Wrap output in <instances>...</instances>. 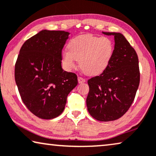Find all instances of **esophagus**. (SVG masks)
<instances>
[{
	"label": "esophagus",
	"instance_id": "34e87169",
	"mask_svg": "<svg viewBox=\"0 0 156 156\" xmlns=\"http://www.w3.org/2000/svg\"><path fill=\"white\" fill-rule=\"evenodd\" d=\"M78 80L79 83H83L85 82V79H84L82 77H80V76H79V77L78 78Z\"/></svg>",
	"mask_w": 156,
	"mask_h": 156
}]
</instances>
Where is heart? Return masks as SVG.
<instances>
[{
	"label": "heart",
	"mask_w": 156,
	"mask_h": 156,
	"mask_svg": "<svg viewBox=\"0 0 156 156\" xmlns=\"http://www.w3.org/2000/svg\"><path fill=\"white\" fill-rule=\"evenodd\" d=\"M68 49L61 54V63L66 71L75 69L79 60V66L88 75L102 73L110 63L114 54L112 41L106 37L82 34L72 38Z\"/></svg>",
	"instance_id": "b5f03b06"
}]
</instances>
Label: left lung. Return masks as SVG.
<instances>
[{"label":"left lung","mask_w":156,"mask_h":156,"mask_svg":"<svg viewBox=\"0 0 156 156\" xmlns=\"http://www.w3.org/2000/svg\"><path fill=\"white\" fill-rule=\"evenodd\" d=\"M115 37V50L107 69L87 81L90 90L87 110L100 122L119 119L131 107L140 82L139 58L134 49L119 32H105Z\"/></svg>","instance_id":"obj_1"}]
</instances>
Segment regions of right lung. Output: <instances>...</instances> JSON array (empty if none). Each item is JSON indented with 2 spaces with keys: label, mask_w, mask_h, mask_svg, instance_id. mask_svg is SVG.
<instances>
[{
  "label": "right lung",
  "mask_w": 156,
  "mask_h": 156,
  "mask_svg": "<svg viewBox=\"0 0 156 156\" xmlns=\"http://www.w3.org/2000/svg\"><path fill=\"white\" fill-rule=\"evenodd\" d=\"M69 34L41 30L20 50L15 66V82L24 104L41 119L60 115L68 95L78 84L76 74L61 67V51Z\"/></svg>",
  "instance_id": "1"
}]
</instances>
